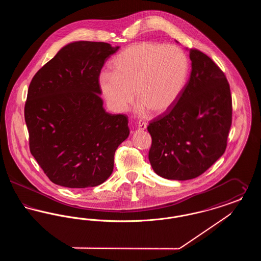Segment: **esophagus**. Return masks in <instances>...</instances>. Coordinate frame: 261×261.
Returning a JSON list of instances; mask_svg holds the SVG:
<instances>
[{
	"label": "esophagus",
	"instance_id": "1",
	"mask_svg": "<svg viewBox=\"0 0 261 261\" xmlns=\"http://www.w3.org/2000/svg\"><path fill=\"white\" fill-rule=\"evenodd\" d=\"M139 130H145L147 128V123L145 121H140L138 124Z\"/></svg>",
	"mask_w": 261,
	"mask_h": 261
}]
</instances>
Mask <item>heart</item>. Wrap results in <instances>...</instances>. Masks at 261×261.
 Listing matches in <instances>:
<instances>
[{
  "label": "heart",
  "instance_id": "1",
  "mask_svg": "<svg viewBox=\"0 0 261 261\" xmlns=\"http://www.w3.org/2000/svg\"><path fill=\"white\" fill-rule=\"evenodd\" d=\"M112 73L99 77L100 93L114 112H123L134 100L140 112L162 114L173 107L186 86L189 61L180 48L140 42L121 50L111 63Z\"/></svg>",
  "mask_w": 261,
  "mask_h": 261
}]
</instances>
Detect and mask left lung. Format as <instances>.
Returning <instances> with one entry per match:
<instances>
[{"mask_svg": "<svg viewBox=\"0 0 261 261\" xmlns=\"http://www.w3.org/2000/svg\"><path fill=\"white\" fill-rule=\"evenodd\" d=\"M192 71L173 107L152 119L149 160L170 180L205 172L225 151L232 124V97L223 71L208 56L190 49Z\"/></svg>", "mask_w": 261, "mask_h": 261, "instance_id": "1", "label": "left lung"}]
</instances>
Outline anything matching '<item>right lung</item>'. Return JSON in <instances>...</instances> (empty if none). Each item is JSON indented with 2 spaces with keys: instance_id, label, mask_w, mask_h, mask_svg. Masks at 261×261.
I'll use <instances>...</instances> for the list:
<instances>
[{
  "instance_id": "add662e5",
  "label": "right lung",
  "mask_w": 261,
  "mask_h": 261,
  "mask_svg": "<svg viewBox=\"0 0 261 261\" xmlns=\"http://www.w3.org/2000/svg\"><path fill=\"white\" fill-rule=\"evenodd\" d=\"M118 49L70 43L31 80L24 107L30 152L57 185L98 186L112 175L115 150L129 136L128 117L106 112L99 77Z\"/></svg>"
}]
</instances>
